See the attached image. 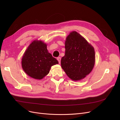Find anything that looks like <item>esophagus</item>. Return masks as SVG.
<instances>
[{"label": "esophagus", "instance_id": "esophagus-1", "mask_svg": "<svg viewBox=\"0 0 120 120\" xmlns=\"http://www.w3.org/2000/svg\"><path fill=\"white\" fill-rule=\"evenodd\" d=\"M57 60H58V62H59V63L60 64V62H61V57H58L57 58Z\"/></svg>", "mask_w": 120, "mask_h": 120}]
</instances>
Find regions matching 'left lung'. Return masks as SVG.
I'll list each match as a JSON object with an SVG mask.
<instances>
[{
	"instance_id": "8db88e82",
	"label": "left lung",
	"mask_w": 120,
	"mask_h": 120,
	"mask_svg": "<svg viewBox=\"0 0 120 120\" xmlns=\"http://www.w3.org/2000/svg\"><path fill=\"white\" fill-rule=\"evenodd\" d=\"M65 54L61 61L63 70L73 81L85 78L93 70L95 63L93 47L76 31H72L65 41Z\"/></svg>"
}]
</instances>
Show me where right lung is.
<instances>
[{
  "mask_svg": "<svg viewBox=\"0 0 120 120\" xmlns=\"http://www.w3.org/2000/svg\"><path fill=\"white\" fill-rule=\"evenodd\" d=\"M58 62L49 52L47 45L41 40L31 42L21 59L23 71L30 77L41 80L48 75L52 66Z\"/></svg>",
  "mask_w": 120,
  "mask_h": 120,
  "instance_id": "1",
  "label": "right lung"
}]
</instances>
